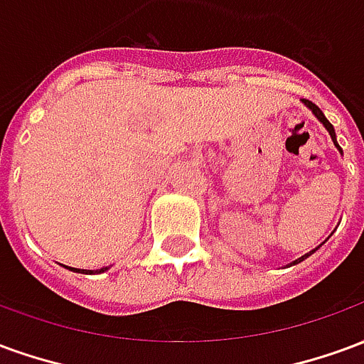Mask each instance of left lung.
<instances>
[{"label":"left lung","instance_id":"1","mask_svg":"<svg viewBox=\"0 0 364 364\" xmlns=\"http://www.w3.org/2000/svg\"><path fill=\"white\" fill-rule=\"evenodd\" d=\"M304 105H306V107H308V109H310V111L314 112V114H316V119L320 120L321 124L326 127V130H328L329 136H331V140H333V144H336L337 148H339V144H337V140H336V130H333V127H331V122H329V120L326 119V114H323V112L320 111V107H316V105H314L312 101H306V99H304ZM339 151H341V148H339ZM318 247H320V245H318ZM318 247H316V250H318ZM316 250H312V252H310V253H304L302 257H298V259H294V261H292V263H289V267H290V265H296V263H300V261H304L306 257H310V255H312V253L316 252Z\"/></svg>","mask_w":364,"mask_h":364}]
</instances>
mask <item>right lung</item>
<instances>
[{
	"instance_id": "1",
	"label": "right lung",
	"mask_w": 364,
	"mask_h": 364,
	"mask_svg": "<svg viewBox=\"0 0 364 364\" xmlns=\"http://www.w3.org/2000/svg\"><path fill=\"white\" fill-rule=\"evenodd\" d=\"M70 269H72V271H75V273H85V274H87V273H103V271H107V269H109V267H103V269H97V271H85V269H74V267H70Z\"/></svg>"
}]
</instances>
